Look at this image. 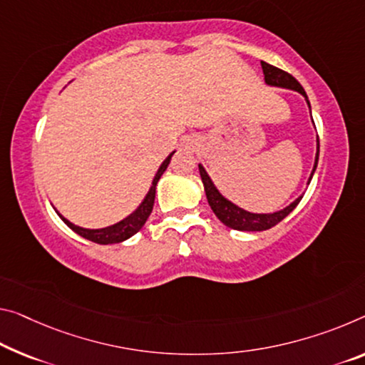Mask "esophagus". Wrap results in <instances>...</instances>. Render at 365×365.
<instances>
[{"label": "esophagus", "mask_w": 365, "mask_h": 365, "mask_svg": "<svg viewBox=\"0 0 365 365\" xmlns=\"http://www.w3.org/2000/svg\"><path fill=\"white\" fill-rule=\"evenodd\" d=\"M186 147H187V148H194V147H195V140H187Z\"/></svg>", "instance_id": "esophagus-1"}]
</instances>
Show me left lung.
I'll return each mask as SVG.
<instances>
[{
  "label": "left lung",
  "mask_w": 365,
  "mask_h": 365,
  "mask_svg": "<svg viewBox=\"0 0 365 365\" xmlns=\"http://www.w3.org/2000/svg\"><path fill=\"white\" fill-rule=\"evenodd\" d=\"M261 66H262V73H264L266 85L284 88V89H292V91L300 93L302 96L305 98L308 108H310V101H308L305 89L302 88L300 83L297 81L292 75H289L287 71L276 68V66L266 63V61H261ZM310 114H312V109H310ZM318 156H319V142L317 137L315 165H313L312 175H310V178H308L307 184H310L313 175H315V170L318 165ZM199 173H200L202 182H204L205 195H207V200H209L210 209L214 210V214L217 215L218 220L223 223V225H227L233 230H240V232H262V230L272 228L274 225H277L280 220H284V218L287 217L297 205H299L302 197H304V195H300V197H297L292 204L284 207L282 210L272 212V214H255V212H248V210L241 209V207H238L237 204H233L232 200H228L225 195H222V192L215 187V184L212 182L210 176L207 175L205 168L202 165H199Z\"/></svg>",
  "instance_id": "obj_1"
}]
</instances>
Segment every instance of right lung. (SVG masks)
Wrapping results in <instances>:
<instances>
[{
  "mask_svg": "<svg viewBox=\"0 0 365 365\" xmlns=\"http://www.w3.org/2000/svg\"><path fill=\"white\" fill-rule=\"evenodd\" d=\"M173 155H175V151L168 155L166 160L158 168V171H156L153 181H151V186L148 189L147 195H145L142 202H140V205L137 207V209L133 210L130 215H127L124 220L117 222V223H114V225L106 227V228H83V227L75 225V223H71L70 220H66V218L61 214H58L57 210H55V212H57L58 217L73 230V232L78 233L83 238H86L89 241H94V243H98V245L122 243V241H125L130 237H133V235H135L138 230L145 225V222H147V218L150 217L151 210H153L156 184H158L161 175H163V173L166 171V168H168V165H170Z\"/></svg>",
  "mask_w": 365,
  "mask_h": 365,
  "instance_id": "1",
  "label": "right lung"
}]
</instances>
